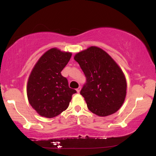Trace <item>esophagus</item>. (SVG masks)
Wrapping results in <instances>:
<instances>
[{
  "mask_svg": "<svg viewBox=\"0 0 156 156\" xmlns=\"http://www.w3.org/2000/svg\"><path fill=\"white\" fill-rule=\"evenodd\" d=\"M76 91H77V92H78V93H79V92H80V90H81V87H78V88L76 89Z\"/></svg>",
  "mask_w": 156,
  "mask_h": 156,
  "instance_id": "esophagus-1",
  "label": "esophagus"
}]
</instances>
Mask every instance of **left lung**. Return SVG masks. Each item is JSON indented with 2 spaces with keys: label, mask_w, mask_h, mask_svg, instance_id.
Returning a JSON list of instances; mask_svg holds the SVG:
<instances>
[{
  "label": "left lung",
  "mask_w": 156,
  "mask_h": 156,
  "mask_svg": "<svg viewBox=\"0 0 156 156\" xmlns=\"http://www.w3.org/2000/svg\"><path fill=\"white\" fill-rule=\"evenodd\" d=\"M74 59L86 76L80 94L89 111L100 116L117 112L126 94V81L118 65L97 47L77 53Z\"/></svg>",
  "instance_id": "obj_1"
}]
</instances>
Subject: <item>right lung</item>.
<instances>
[{"label":"right lung","mask_w":156,"mask_h":156,"mask_svg":"<svg viewBox=\"0 0 156 156\" xmlns=\"http://www.w3.org/2000/svg\"><path fill=\"white\" fill-rule=\"evenodd\" d=\"M72 53L56 48L40 57L32 70L27 86L30 104L40 116L53 118L69 106L72 96L76 93L69 87L67 79L61 74Z\"/></svg>","instance_id":"right-lung-1"}]
</instances>
